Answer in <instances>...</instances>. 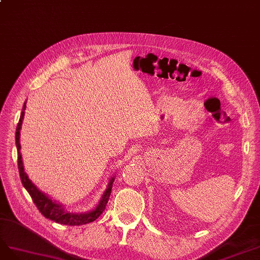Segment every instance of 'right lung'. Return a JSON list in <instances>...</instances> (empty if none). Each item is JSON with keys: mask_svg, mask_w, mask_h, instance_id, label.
I'll list each match as a JSON object with an SVG mask.
<instances>
[{"mask_svg": "<svg viewBox=\"0 0 260 260\" xmlns=\"http://www.w3.org/2000/svg\"><path fill=\"white\" fill-rule=\"evenodd\" d=\"M24 109H26V103L23 105L22 108V112L20 114V119L17 125V128H16V147H17V152H18V170H19V175H20V179L22 182V186L26 188V190L29 192L30 197L32 198V201L35 202L36 206L38 207L41 214L43 215L45 218L51 219L55 222H58L60 224H67V225H81V224H85L88 222H93L96 220L98 217L103 214L105 211L106 205L109 201V198H110V193L112 190V183L114 181V177H112L108 183V187L106 191L104 192V194L102 197V200L99 201L98 205L93 209V211L87 212V213H70L64 209V207L57 203L56 201H53L51 198L47 197L44 192H42L37 188V186L33 183L28 175L24 173L23 169V163H22V158H21V153H20V128H21V124L22 120L24 116Z\"/></svg>", "mask_w": 260, "mask_h": 260, "instance_id": "1", "label": "right lung"}]
</instances>
